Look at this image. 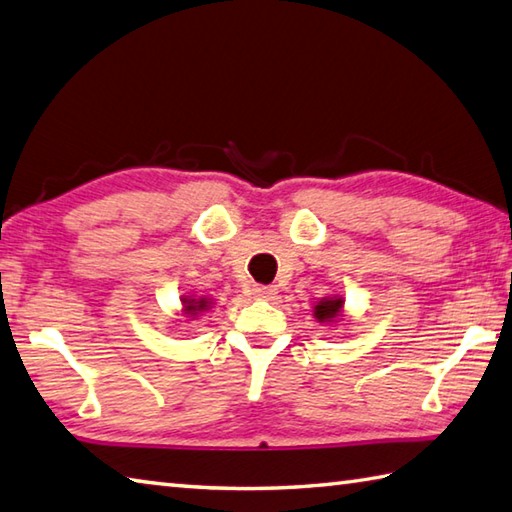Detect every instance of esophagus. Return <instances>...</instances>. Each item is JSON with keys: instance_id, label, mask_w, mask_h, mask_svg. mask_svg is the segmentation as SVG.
<instances>
[{"instance_id": "esophagus-1", "label": "esophagus", "mask_w": 512, "mask_h": 512, "mask_svg": "<svg viewBox=\"0 0 512 512\" xmlns=\"http://www.w3.org/2000/svg\"><path fill=\"white\" fill-rule=\"evenodd\" d=\"M252 292H254L256 298H260V301H269V298L276 296V287H272V285H254Z\"/></svg>"}]
</instances>
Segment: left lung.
<instances>
[{"mask_svg": "<svg viewBox=\"0 0 512 512\" xmlns=\"http://www.w3.org/2000/svg\"><path fill=\"white\" fill-rule=\"evenodd\" d=\"M341 307H343L341 298H323V301L314 307V316H316L321 323L334 321V318L341 314Z\"/></svg>", "mask_w": 512, "mask_h": 512, "instance_id": "obj_1", "label": "left lung"}]
</instances>
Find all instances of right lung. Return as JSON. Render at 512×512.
<instances>
[{"label": "right lung", "instance_id": "right-lung-1", "mask_svg": "<svg viewBox=\"0 0 512 512\" xmlns=\"http://www.w3.org/2000/svg\"><path fill=\"white\" fill-rule=\"evenodd\" d=\"M182 303H185V314H198L209 307L207 298H198V301L196 298H182Z\"/></svg>", "mask_w": 512, "mask_h": 512}]
</instances>
